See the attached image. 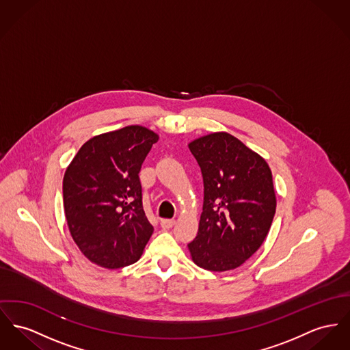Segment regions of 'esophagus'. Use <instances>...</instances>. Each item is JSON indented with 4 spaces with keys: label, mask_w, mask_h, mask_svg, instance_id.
<instances>
[{
    "label": "esophagus",
    "mask_w": 350,
    "mask_h": 350,
    "mask_svg": "<svg viewBox=\"0 0 350 350\" xmlns=\"http://www.w3.org/2000/svg\"><path fill=\"white\" fill-rule=\"evenodd\" d=\"M174 224H175V220H174V219H163V220H161V226H162L163 230L171 228Z\"/></svg>",
    "instance_id": "obj_1"
}]
</instances>
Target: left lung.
<instances>
[{
  "label": "left lung",
  "instance_id": "left-lung-1",
  "mask_svg": "<svg viewBox=\"0 0 350 350\" xmlns=\"http://www.w3.org/2000/svg\"><path fill=\"white\" fill-rule=\"evenodd\" d=\"M188 147L204 185L203 212L189 254L200 268L231 271L252 256L269 232L276 212L271 168L228 133H212Z\"/></svg>",
  "mask_w": 350,
  "mask_h": 350
}]
</instances>
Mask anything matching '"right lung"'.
<instances>
[{"mask_svg":"<svg viewBox=\"0 0 350 350\" xmlns=\"http://www.w3.org/2000/svg\"><path fill=\"white\" fill-rule=\"evenodd\" d=\"M158 134L127 126L88 140L64 176L72 240L92 262L118 269L139 260L154 232L142 204L139 171Z\"/></svg>","mask_w":350,"mask_h":350,"instance_id":"obj_1","label":"right lung"}]
</instances>
